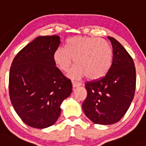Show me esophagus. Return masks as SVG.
Listing matches in <instances>:
<instances>
[{
    "instance_id": "esophagus-1",
    "label": "esophagus",
    "mask_w": 146,
    "mask_h": 146,
    "mask_svg": "<svg viewBox=\"0 0 146 146\" xmlns=\"http://www.w3.org/2000/svg\"><path fill=\"white\" fill-rule=\"evenodd\" d=\"M72 85H73V88H76V87L80 86L82 83L80 82H77V81H74V80H72Z\"/></svg>"
}]
</instances>
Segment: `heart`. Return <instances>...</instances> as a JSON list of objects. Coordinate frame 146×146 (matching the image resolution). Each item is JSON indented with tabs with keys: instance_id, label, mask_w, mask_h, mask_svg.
Listing matches in <instances>:
<instances>
[{
	"instance_id": "1",
	"label": "heart",
	"mask_w": 146,
	"mask_h": 146,
	"mask_svg": "<svg viewBox=\"0 0 146 146\" xmlns=\"http://www.w3.org/2000/svg\"><path fill=\"white\" fill-rule=\"evenodd\" d=\"M53 57L62 71L68 70L75 59L77 66L69 73L73 79L86 76L89 80H98L108 70L112 50L108 42L102 38L76 36L67 40L66 48L56 49Z\"/></svg>"
}]
</instances>
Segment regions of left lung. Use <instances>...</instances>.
Instances as JSON below:
<instances>
[{
    "label": "left lung",
    "mask_w": 146,
    "mask_h": 146,
    "mask_svg": "<svg viewBox=\"0 0 146 146\" xmlns=\"http://www.w3.org/2000/svg\"><path fill=\"white\" fill-rule=\"evenodd\" d=\"M108 38L113 48L111 65L103 77L86 82L87 97L82 104L85 114L96 124L118 122L127 113L136 90L133 60L120 42Z\"/></svg>",
    "instance_id": "1"
}]
</instances>
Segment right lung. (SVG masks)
Wrapping results in <instances>:
<instances>
[{"label":"right lung","mask_w":146,"mask_h":146,"mask_svg":"<svg viewBox=\"0 0 146 146\" xmlns=\"http://www.w3.org/2000/svg\"><path fill=\"white\" fill-rule=\"evenodd\" d=\"M58 35L39 36L16 55L10 69L9 94L15 111L26 125L44 129L54 124L72 83L56 66Z\"/></svg>","instance_id":"obj_1"}]
</instances>
